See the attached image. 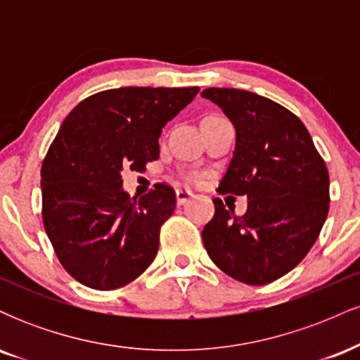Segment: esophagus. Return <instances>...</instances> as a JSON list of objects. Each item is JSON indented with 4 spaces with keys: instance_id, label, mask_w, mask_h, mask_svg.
I'll list each match as a JSON object with an SVG mask.
<instances>
[{
    "instance_id": "1",
    "label": "esophagus",
    "mask_w": 360,
    "mask_h": 360,
    "mask_svg": "<svg viewBox=\"0 0 360 360\" xmlns=\"http://www.w3.org/2000/svg\"><path fill=\"white\" fill-rule=\"evenodd\" d=\"M194 198V194L191 193V191H188V189H176V201H177V205H186L188 203L189 200H193Z\"/></svg>"
}]
</instances>
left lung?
Listing matches in <instances>:
<instances>
[{
  "label": "left lung",
  "instance_id": "obj_1",
  "mask_svg": "<svg viewBox=\"0 0 360 360\" xmlns=\"http://www.w3.org/2000/svg\"><path fill=\"white\" fill-rule=\"evenodd\" d=\"M233 123V157L220 193L247 196L235 217L220 198L203 229L210 259L230 278L260 286L304 259L328 214L330 181L303 122L269 98L233 88L201 93Z\"/></svg>",
  "mask_w": 360,
  "mask_h": 360
}]
</instances>
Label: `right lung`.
Masks as SVG:
<instances>
[{
    "mask_svg": "<svg viewBox=\"0 0 360 360\" xmlns=\"http://www.w3.org/2000/svg\"><path fill=\"white\" fill-rule=\"evenodd\" d=\"M200 88H118L82 100L68 115L42 164L45 232L64 269L110 291L137 279L155 259L162 223L176 208L171 186L142 198L123 189L125 169L159 159L164 125Z\"/></svg>",
    "mask_w": 360,
    "mask_h": 360,
    "instance_id": "obj_1",
    "label": "right lung"
}]
</instances>
